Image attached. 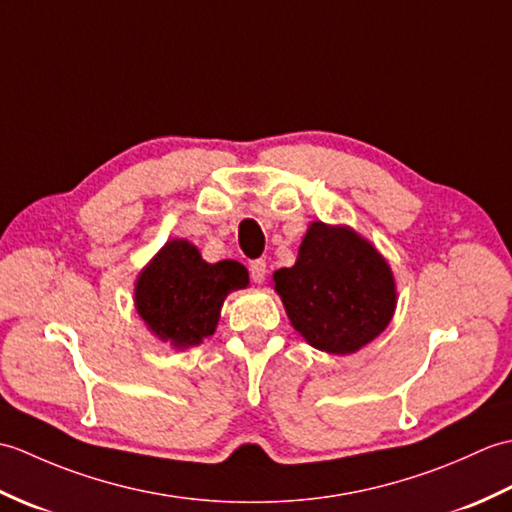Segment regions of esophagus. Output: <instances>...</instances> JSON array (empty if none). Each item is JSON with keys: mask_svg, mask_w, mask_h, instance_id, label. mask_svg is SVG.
I'll return each instance as SVG.
<instances>
[{"mask_svg": "<svg viewBox=\"0 0 512 512\" xmlns=\"http://www.w3.org/2000/svg\"><path fill=\"white\" fill-rule=\"evenodd\" d=\"M248 270H250V279H253L255 284H262L264 277H266V262H264V259H253V262H250V266H248Z\"/></svg>", "mask_w": 512, "mask_h": 512, "instance_id": "esophagus-1", "label": "esophagus"}]
</instances>
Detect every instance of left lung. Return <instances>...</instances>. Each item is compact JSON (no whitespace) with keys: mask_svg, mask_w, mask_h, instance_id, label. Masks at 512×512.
Instances as JSON below:
<instances>
[{"mask_svg":"<svg viewBox=\"0 0 512 512\" xmlns=\"http://www.w3.org/2000/svg\"><path fill=\"white\" fill-rule=\"evenodd\" d=\"M273 279L295 330L321 352L361 350L387 328L396 308L387 262L350 228L314 222L297 264Z\"/></svg>","mask_w":512,"mask_h":512,"instance_id":"left-lung-1","label":"left lung"}]
</instances>
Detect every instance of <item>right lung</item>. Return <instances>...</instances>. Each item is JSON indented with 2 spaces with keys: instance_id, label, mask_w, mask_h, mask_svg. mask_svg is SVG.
<instances>
[{
  "instance_id": "right-lung-1",
  "label": "right lung",
  "mask_w": 512,
  "mask_h": 512,
  "mask_svg": "<svg viewBox=\"0 0 512 512\" xmlns=\"http://www.w3.org/2000/svg\"><path fill=\"white\" fill-rule=\"evenodd\" d=\"M246 284L248 273L242 264L228 259L206 264L198 248L173 239L140 273L136 310L160 341L182 350L215 332L226 295Z\"/></svg>"
}]
</instances>
